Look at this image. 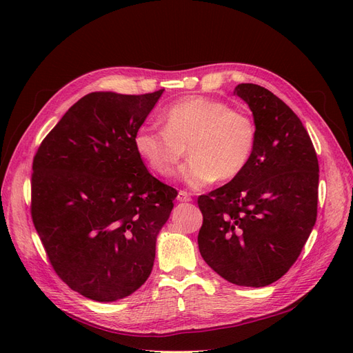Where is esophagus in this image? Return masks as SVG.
<instances>
[{
    "label": "esophagus",
    "instance_id": "1",
    "mask_svg": "<svg viewBox=\"0 0 353 353\" xmlns=\"http://www.w3.org/2000/svg\"><path fill=\"white\" fill-rule=\"evenodd\" d=\"M176 200H178V201H191V196L187 193V191L181 190V191H178Z\"/></svg>",
    "mask_w": 353,
    "mask_h": 353
}]
</instances>
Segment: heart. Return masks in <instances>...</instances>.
<instances>
[{"instance_id": "b5f03b06", "label": "heart", "mask_w": 353, "mask_h": 353, "mask_svg": "<svg viewBox=\"0 0 353 353\" xmlns=\"http://www.w3.org/2000/svg\"><path fill=\"white\" fill-rule=\"evenodd\" d=\"M165 128L141 125L134 147L156 174L170 176L184 157H191L179 172L191 188H201L221 178H236L253 153L256 130L250 117L219 100L193 97L163 113Z\"/></svg>"}]
</instances>
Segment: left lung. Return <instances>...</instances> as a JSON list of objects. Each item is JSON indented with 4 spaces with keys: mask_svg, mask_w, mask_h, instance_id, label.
Segmentation results:
<instances>
[{
    "mask_svg": "<svg viewBox=\"0 0 353 353\" xmlns=\"http://www.w3.org/2000/svg\"><path fill=\"white\" fill-rule=\"evenodd\" d=\"M256 140L243 172L200 196L199 250L227 281L270 285L290 270L316 221L319 168L301 119L271 91L240 83Z\"/></svg>",
    "mask_w": 353,
    "mask_h": 353,
    "instance_id": "obj_1",
    "label": "left lung"
}]
</instances>
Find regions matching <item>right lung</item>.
Here are the masks:
<instances>
[{"mask_svg":"<svg viewBox=\"0 0 353 353\" xmlns=\"http://www.w3.org/2000/svg\"><path fill=\"white\" fill-rule=\"evenodd\" d=\"M162 94H87L34 157L38 236L60 279L95 302L119 301L145 283L174 208L176 190L148 172L134 147Z\"/></svg>","mask_w":353,"mask_h":353,"instance_id":"1","label":"right lung"}]
</instances>
